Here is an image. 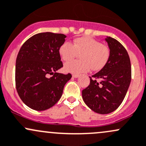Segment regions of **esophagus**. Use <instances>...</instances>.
I'll return each mask as SVG.
<instances>
[{
	"label": "esophagus",
	"mask_w": 146,
	"mask_h": 146,
	"mask_svg": "<svg viewBox=\"0 0 146 146\" xmlns=\"http://www.w3.org/2000/svg\"><path fill=\"white\" fill-rule=\"evenodd\" d=\"M79 75H78V74H73V78H78L79 77Z\"/></svg>",
	"instance_id": "obj_1"
}]
</instances>
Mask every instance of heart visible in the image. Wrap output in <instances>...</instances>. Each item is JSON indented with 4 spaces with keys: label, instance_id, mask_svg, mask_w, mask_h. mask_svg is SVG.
I'll use <instances>...</instances> for the list:
<instances>
[{
    "label": "heart",
    "instance_id": "obj_1",
    "mask_svg": "<svg viewBox=\"0 0 146 146\" xmlns=\"http://www.w3.org/2000/svg\"><path fill=\"white\" fill-rule=\"evenodd\" d=\"M80 60L71 61L64 65V70L72 73H81L90 68L99 70L104 68L110 56L108 45L101 44L99 40L90 37H80L74 40L73 44L66 41L61 44L59 53L62 60L67 61L80 53Z\"/></svg>",
    "mask_w": 146,
    "mask_h": 146
}]
</instances>
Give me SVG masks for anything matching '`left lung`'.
Returning <instances> with one entry per match:
<instances>
[{
  "instance_id": "8db88e82",
  "label": "left lung",
  "mask_w": 146,
  "mask_h": 146,
  "mask_svg": "<svg viewBox=\"0 0 146 146\" xmlns=\"http://www.w3.org/2000/svg\"><path fill=\"white\" fill-rule=\"evenodd\" d=\"M106 41L110 50L107 64L90 78V83L82 90L86 105L99 114L115 110L125 99L131 79L129 56L124 46L111 37Z\"/></svg>"
}]
</instances>
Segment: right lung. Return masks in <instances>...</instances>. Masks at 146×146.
I'll list each match as a JSON object with an SVG mask.
<instances>
[{
    "mask_svg": "<svg viewBox=\"0 0 146 146\" xmlns=\"http://www.w3.org/2000/svg\"><path fill=\"white\" fill-rule=\"evenodd\" d=\"M66 36L51 32L40 33L21 46L16 59L15 83L21 101L31 109L45 110L60 99L70 73H56L63 67L59 53ZM49 74H53L49 78Z\"/></svg>",
    "mask_w": 146,
    "mask_h": 146,
    "instance_id": "right-lung-1",
    "label": "right lung"
}]
</instances>
